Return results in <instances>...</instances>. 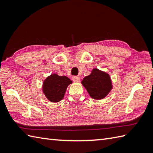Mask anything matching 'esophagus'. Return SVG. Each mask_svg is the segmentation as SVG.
<instances>
[{"mask_svg": "<svg viewBox=\"0 0 153 153\" xmlns=\"http://www.w3.org/2000/svg\"><path fill=\"white\" fill-rule=\"evenodd\" d=\"M72 80L74 82H79L80 81V78L78 76H74L72 77Z\"/></svg>", "mask_w": 153, "mask_h": 153, "instance_id": "34e87169", "label": "esophagus"}]
</instances>
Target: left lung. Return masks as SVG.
I'll use <instances>...</instances> for the list:
<instances>
[{
    "mask_svg": "<svg viewBox=\"0 0 153 153\" xmlns=\"http://www.w3.org/2000/svg\"><path fill=\"white\" fill-rule=\"evenodd\" d=\"M82 83L90 97L96 100L105 98L112 89L109 74L97 68H93L90 75L84 77Z\"/></svg>",
    "mask_w": 153,
    "mask_h": 153,
    "instance_id": "obj_1",
    "label": "left lung"
}]
</instances>
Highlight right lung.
I'll return each instance as SVG.
<instances>
[{
    "label": "right lung",
    "mask_w": 153,
    "mask_h": 153,
    "mask_svg": "<svg viewBox=\"0 0 153 153\" xmlns=\"http://www.w3.org/2000/svg\"><path fill=\"white\" fill-rule=\"evenodd\" d=\"M72 83L66 76H59L53 74L44 80L43 92L47 99L52 102L62 100L68 86Z\"/></svg>",
    "instance_id": "add662e5"
}]
</instances>
